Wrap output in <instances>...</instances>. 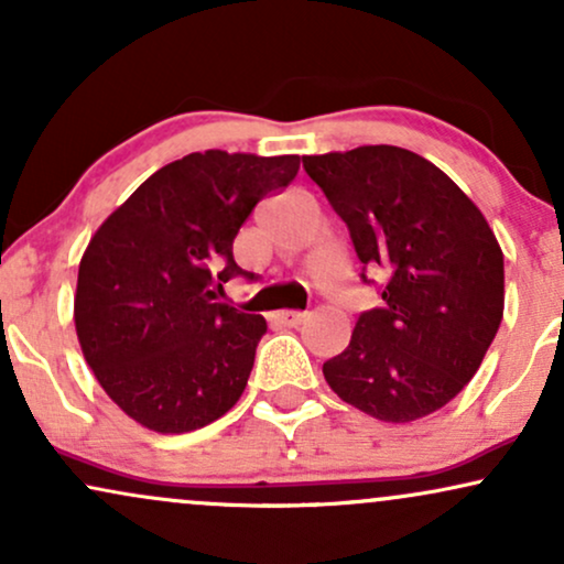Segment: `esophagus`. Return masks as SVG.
I'll list each match as a JSON object with an SVG mask.
<instances>
[{
    "mask_svg": "<svg viewBox=\"0 0 564 564\" xmlns=\"http://www.w3.org/2000/svg\"><path fill=\"white\" fill-rule=\"evenodd\" d=\"M274 318L282 326H297V324L305 322V314H301V311H280V314H276Z\"/></svg>",
    "mask_w": 564,
    "mask_h": 564,
    "instance_id": "esophagus-1",
    "label": "esophagus"
}]
</instances>
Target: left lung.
<instances>
[{
	"label": "left lung",
	"instance_id": "1",
	"mask_svg": "<svg viewBox=\"0 0 564 564\" xmlns=\"http://www.w3.org/2000/svg\"><path fill=\"white\" fill-rule=\"evenodd\" d=\"M381 295L324 379L387 423L419 421L474 379L505 311L502 248L474 200L398 145L303 156ZM382 282L367 280V271Z\"/></svg>",
	"mask_w": 564,
	"mask_h": 564
}]
</instances>
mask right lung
<instances>
[{"mask_svg":"<svg viewBox=\"0 0 564 564\" xmlns=\"http://www.w3.org/2000/svg\"><path fill=\"white\" fill-rule=\"evenodd\" d=\"M297 170L295 154H187L156 170L90 238L75 329L104 392L141 426L196 431L240 400L267 322L214 293L246 276L235 235Z\"/></svg>","mask_w":564,"mask_h":564,"instance_id":"right-lung-1","label":"right lung"}]
</instances>
